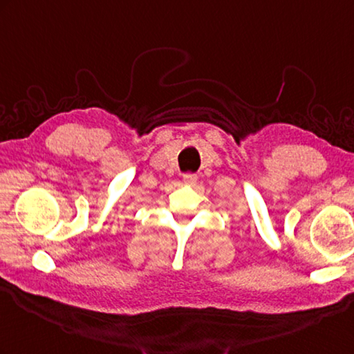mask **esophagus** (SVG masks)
Segmentation results:
<instances>
[{
	"instance_id": "esophagus-1",
	"label": "esophagus",
	"mask_w": 354,
	"mask_h": 354,
	"mask_svg": "<svg viewBox=\"0 0 354 354\" xmlns=\"http://www.w3.org/2000/svg\"><path fill=\"white\" fill-rule=\"evenodd\" d=\"M183 179H184V183L185 184H190V185H193L196 180H197V176L194 175V174H185L184 176H183Z\"/></svg>"
}]
</instances>
